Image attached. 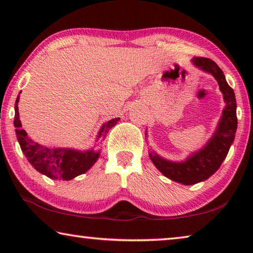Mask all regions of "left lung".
<instances>
[{"label": "left lung", "mask_w": 253, "mask_h": 253, "mask_svg": "<svg viewBox=\"0 0 253 253\" xmlns=\"http://www.w3.org/2000/svg\"><path fill=\"white\" fill-rule=\"evenodd\" d=\"M192 62L199 69L214 77L223 95L225 106L216 129L202 148L192 153L184 161L174 162L166 160L155 152L148 153L153 164L164 176L184 185L203 182L220 169L233 143L238 127L235 95L226 83L223 71L213 60L208 58H193Z\"/></svg>", "instance_id": "8db88e82"}]
</instances>
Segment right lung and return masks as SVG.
Here are the masks:
<instances>
[{"label":"right lung","mask_w":253,"mask_h":253,"mask_svg":"<svg viewBox=\"0 0 253 253\" xmlns=\"http://www.w3.org/2000/svg\"><path fill=\"white\" fill-rule=\"evenodd\" d=\"M21 93V91H20ZM20 93L15 100V116L14 127L16 138L27 157L34 169L41 174L45 175L51 179H62L70 181L78 175L87 172L95 164L100 156V151L87 149V151H77L72 148H49L38 144L30 138L27 131L22 129V124L20 121L18 102L20 100ZM121 118H114L105 123L98 131L96 140L106 138L107 132L111 127H114Z\"/></svg>","instance_id":"obj_1"}]
</instances>
